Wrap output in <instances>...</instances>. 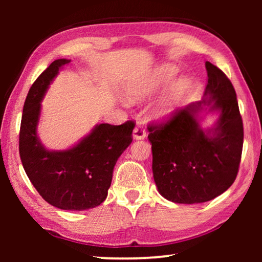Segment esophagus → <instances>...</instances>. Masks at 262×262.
<instances>
[{"label": "esophagus", "instance_id": "34e87169", "mask_svg": "<svg viewBox=\"0 0 262 262\" xmlns=\"http://www.w3.org/2000/svg\"><path fill=\"white\" fill-rule=\"evenodd\" d=\"M133 136H134V139H136V140L144 139V137L147 136V132H145L143 126L139 125V126H136L134 128V132H133Z\"/></svg>", "mask_w": 262, "mask_h": 262}]
</instances>
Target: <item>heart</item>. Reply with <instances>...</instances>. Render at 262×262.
Returning <instances> with one entry per match:
<instances>
[{
  "instance_id": "1",
  "label": "heart",
  "mask_w": 262,
  "mask_h": 262,
  "mask_svg": "<svg viewBox=\"0 0 262 262\" xmlns=\"http://www.w3.org/2000/svg\"><path fill=\"white\" fill-rule=\"evenodd\" d=\"M176 69L171 66L164 64L154 70L151 75L145 77L142 81L133 84L132 86L127 89V97L130 100H141L152 95L159 88H162L164 84H166L170 79L174 76ZM188 89V82L186 78H180L174 82L167 89V91L162 97L159 101L156 113L158 115H167L176 108V106L179 104V101L183 98Z\"/></svg>"
}]
</instances>
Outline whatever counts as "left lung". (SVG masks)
Segmentation results:
<instances>
[{
  "mask_svg": "<svg viewBox=\"0 0 262 262\" xmlns=\"http://www.w3.org/2000/svg\"><path fill=\"white\" fill-rule=\"evenodd\" d=\"M206 98L220 110L210 137L194 115L202 103L174 110L166 119L148 125L152 148V172L158 192L176 203H202L224 193L233 184L241 164L244 128L236 91L220 68L206 62Z\"/></svg>",
  "mask_w": 262,
  "mask_h": 262,
  "instance_id": "obj_1",
  "label": "left lung"
}]
</instances>
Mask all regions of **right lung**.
I'll return each mask as SVG.
<instances>
[{"mask_svg":"<svg viewBox=\"0 0 262 262\" xmlns=\"http://www.w3.org/2000/svg\"><path fill=\"white\" fill-rule=\"evenodd\" d=\"M69 60L53 61L35 79L26 96L19 130V156L34 188L43 200L63 210H85L107 196L113 168L133 141L135 122L100 123L90 135L66 151H48L37 137L40 101L61 67Z\"/></svg>","mask_w":262,"mask_h":262,"instance_id":"right-lung-1","label":"right lung"}]
</instances>
